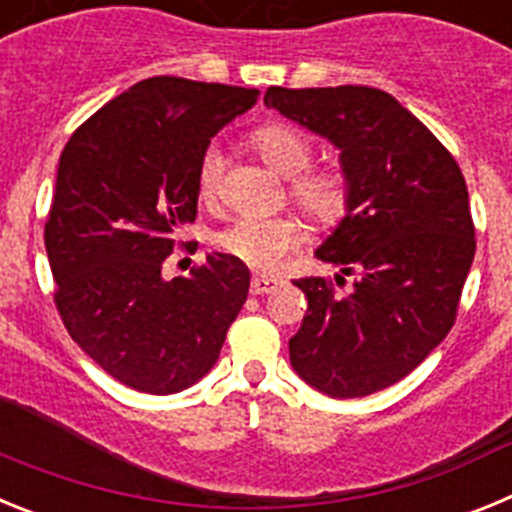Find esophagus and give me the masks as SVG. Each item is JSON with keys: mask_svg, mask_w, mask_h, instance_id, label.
Listing matches in <instances>:
<instances>
[{"mask_svg": "<svg viewBox=\"0 0 512 512\" xmlns=\"http://www.w3.org/2000/svg\"><path fill=\"white\" fill-rule=\"evenodd\" d=\"M279 284L277 277H269V274H256V277L251 279V295H269V292H274Z\"/></svg>", "mask_w": 512, "mask_h": 512, "instance_id": "esophagus-1", "label": "esophagus"}]
</instances>
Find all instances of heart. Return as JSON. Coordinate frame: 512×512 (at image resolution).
Listing matches in <instances>:
<instances>
[{"instance_id": "heart-1", "label": "heart", "mask_w": 512, "mask_h": 512, "mask_svg": "<svg viewBox=\"0 0 512 512\" xmlns=\"http://www.w3.org/2000/svg\"><path fill=\"white\" fill-rule=\"evenodd\" d=\"M253 148L277 174L289 179V197L318 225H333L348 207V179L338 169L307 171L312 161V143L292 125L269 122L253 130ZM223 153L207 146L197 164V194L212 202L220 192ZM302 230L292 215H241L215 230L212 243L233 259L253 269H277L289 253L300 246Z\"/></svg>"}]
</instances>
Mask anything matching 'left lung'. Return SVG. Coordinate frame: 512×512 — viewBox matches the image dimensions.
Masks as SVG:
<instances>
[{
  "label": "left lung",
  "instance_id": "left-lung-1",
  "mask_svg": "<svg viewBox=\"0 0 512 512\" xmlns=\"http://www.w3.org/2000/svg\"><path fill=\"white\" fill-rule=\"evenodd\" d=\"M264 104L341 151L351 192L315 256L341 266L354 289L297 279L307 315L289 361L323 395H372L408 377L454 325L477 248L467 182L436 135L382 89L269 87Z\"/></svg>",
  "mask_w": 512,
  "mask_h": 512
}]
</instances>
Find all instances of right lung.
Listing matches in <instances>:
<instances>
[{
	"mask_svg": "<svg viewBox=\"0 0 512 512\" xmlns=\"http://www.w3.org/2000/svg\"><path fill=\"white\" fill-rule=\"evenodd\" d=\"M259 89L153 76L94 112L58 161L45 251L69 336L117 382L174 395L215 366L251 271L207 253L164 277L176 233L197 217V164ZM192 248V246H189Z\"/></svg>",
	"mask_w": 512,
	"mask_h": 512,
	"instance_id": "add662e5",
	"label": "right lung"
}]
</instances>
